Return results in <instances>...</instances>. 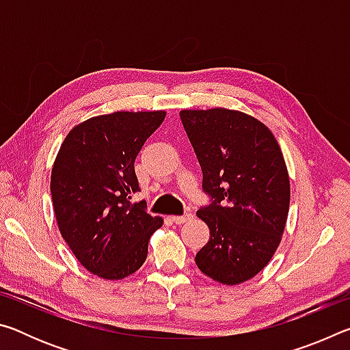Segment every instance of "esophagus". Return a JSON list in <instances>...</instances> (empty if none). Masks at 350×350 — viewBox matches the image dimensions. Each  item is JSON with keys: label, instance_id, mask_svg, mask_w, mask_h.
Wrapping results in <instances>:
<instances>
[{"label": "esophagus", "instance_id": "1", "mask_svg": "<svg viewBox=\"0 0 350 350\" xmlns=\"http://www.w3.org/2000/svg\"><path fill=\"white\" fill-rule=\"evenodd\" d=\"M191 217H193L191 213H185V215H183V216H171L170 219H171V221H173L174 224L180 225V224H185L187 221H189V219H191Z\"/></svg>", "mask_w": 350, "mask_h": 350}]
</instances>
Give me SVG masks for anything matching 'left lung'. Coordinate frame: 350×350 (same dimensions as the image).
<instances>
[{
	"label": "left lung",
	"mask_w": 350,
	"mask_h": 350,
	"mask_svg": "<svg viewBox=\"0 0 350 350\" xmlns=\"http://www.w3.org/2000/svg\"><path fill=\"white\" fill-rule=\"evenodd\" d=\"M180 120L211 198L196 213L210 241L194 260L211 280L236 286L258 275L281 242L290 204L281 148L264 123L239 111L183 109Z\"/></svg>",
	"instance_id": "8db88e82"
}]
</instances>
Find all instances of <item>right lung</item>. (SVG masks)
<instances>
[{
	"label": "right lung",
	"mask_w": 350,
	"mask_h": 350,
	"mask_svg": "<svg viewBox=\"0 0 350 350\" xmlns=\"http://www.w3.org/2000/svg\"><path fill=\"white\" fill-rule=\"evenodd\" d=\"M167 112H128L92 117L70 129L51 174L58 228L75 258L91 273L123 280L144 265L148 241L163 219L146 204L134 162Z\"/></svg>",
	"instance_id": "add662e5"
}]
</instances>
